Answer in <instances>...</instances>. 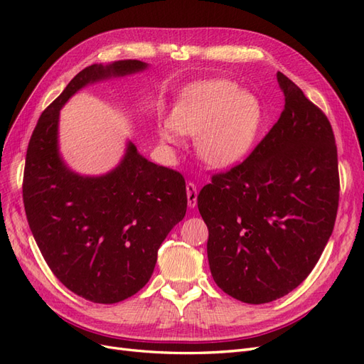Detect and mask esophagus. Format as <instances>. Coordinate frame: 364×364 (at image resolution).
<instances>
[{"mask_svg":"<svg viewBox=\"0 0 364 364\" xmlns=\"http://www.w3.org/2000/svg\"><path fill=\"white\" fill-rule=\"evenodd\" d=\"M186 199H188L190 208H194L197 205V188L193 182L186 183Z\"/></svg>","mask_w":364,"mask_h":364,"instance_id":"esophagus-1","label":"esophagus"}]
</instances>
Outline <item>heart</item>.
Returning <instances> with one entry per match:
<instances>
[{"mask_svg": "<svg viewBox=\"0 0 364 364\" xmlns=\"http://www.w3.org/2000/svg\"><path fill=\"white\" fill-rule=\"evenodd\" d=\"M262 124L258 98L229 80H205L186 87L159 138L178 146L182 135H197V155L215 168L230 167L252 150Z\"/></svg>", "mask_w": 364, "mask_h": 364, "instance_id": "obj_1", "label": "heart"}]
</instances>
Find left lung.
I'll list each match as a JSON object with an SVG mask.
<instances>
[{
    "label": "left lung",
    "mask_w": 364,
    "mask_h": 364,
    "mask_svg": "<svg viewBox=\"0 0 364 364\" xmlns=\"http://www.w3.org/2000/svg\"><path fill=\"white\" fill-rule=\"evenodd\" d=\"M277 77L285 97L279 119L243 162L214 174L197 196L213 278L246 304L277 301L311 273L338 208L333 127L301 87Z\"/></svg>",
    "instance_id": "1"
}]
</instances>
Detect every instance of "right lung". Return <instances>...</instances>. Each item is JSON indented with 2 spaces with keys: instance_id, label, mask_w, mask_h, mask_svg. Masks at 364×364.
<instances>
[{
  "instance_id": "1",
  "label": "right lung",
  "mask_w": 364,
  "mask_h": 364,
  "mask_svg": "<svg viewBox=\"0 0 364 364\" xmlns=\"http://www.w3.org/2000/svg\"><path fill=\"white\" fill-rule=\"evenodd\" d=\"M147 68L141 60L94 63L77 74L38 119L24 168L27 222L65 287L95 304H115L149 282L158 249L186 213L179 171L153 164L129 142L105 176H80L59 155L60 107L83 86Z\"/></svg>"
}]
</instances>
